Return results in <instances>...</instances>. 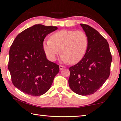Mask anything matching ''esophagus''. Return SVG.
Listing matches in <instances>:
<instances>
[{
    "mask_svg": "<svg viewBox=\"0 0 121 121\" xmlns=\"http://www.w3.org/2000/svg\"><path fill=\"white\" fill-rule=\"evenodd\" d=\"M65 68V67L63 66V65H59V68H60V70H62V69H63V68Z\"/></svg>",
    "mask_w": 121,
    "mask_h": 121,
    "instance_id": "esophagus-1",
    "label": "esophagus"
}]
</instances>
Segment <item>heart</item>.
I'll use <instances>...</instances> for the list:
<instances>
[{
	"mask_svg": "<svg viewBox=\"0 0 121 121\" xmlns=\"http://www.w3.org/2000/svg\"><path fill=\"white\" fill-rule=\"evenodd\" d=\"M89 46V38L85 32L73 29L62 30L50 36V40H44L43 48L46 56L51 61L56 60L59 53L65 62L75 64L85 56Z\"/></svg>",
	"mask_w": 121,
	"mask_h": 121,
	"instance_id": "1",
	"label": "heart"
}]
</instances>
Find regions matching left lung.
<instances>
[{"instance_id": "obj_1", "label": "left lung", "mask_w": 121, "mask_h": 121, "mask_svg": "<svg viewBox=\"0 0 121 121\" xmlns=\"http://www.w3.org/2000/svg\"><path fill=\"white\" fill-rule=\"evenodd\" d=\"M89 38L86 53L77 64L69 68V87L81 95L93 94L109 76L112 56L107 40L95 29L80 24Z\"/></svg>"}]
</instances>
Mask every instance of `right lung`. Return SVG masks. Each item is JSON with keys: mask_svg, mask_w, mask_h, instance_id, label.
<instances>
[{"mask_svg": "<svg viewBox=\"0 0 121 121\" xmlns=\"http://www.w3.org/2000/svg\"><path fill=\"white\" fill-rule=\"evenodd\" d=\"M54 26L35 24L16 37L10 48L8 65L12 83L24 93L39 96L50 89L59 66L46 59L43 44Z\"/></svg>", "mask_w": 121, "mask_h": 121, "instance_id": "add662e5", "label": "right lung"}]
</instances>
